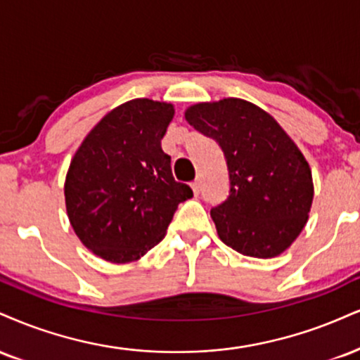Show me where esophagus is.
<instances>
[{
	"label": "esophagus",
	"instance_id": "34e87169",
	"mask_svg": "<svg viewBox=\"0 0 360 360\" xmlns=\"http://www.w3.org/2000/svg\"><path fill=\"white\" fill-rule=\"evenodd\" d=\"M191 188H193L194 196H198V194L201 193V183H199L198 179H196V181H193V183H191Z\"/></svg>",
	"mask_w": 360,
	"mask_h": 360
}]
</instances>
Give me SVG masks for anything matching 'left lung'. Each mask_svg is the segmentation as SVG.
<instances>
[{"label": "left lung", "mask_w": 360, "mask_h": 360, "mask_svg": "<svg viewBox=\"0 0 360 360\" xmlns=\"http://www.w3.org/2000/svg\"><path fill=\"white\" fill-rule=\"evenodd\" d=\"M186 120L214 139L226 159L228 198L211 207L223 243L255 258L287 250L314 199L310 167L292 139L274 117L241 98L198 103Z\"/></svg>", "instance_id": "left-lung-1"}]
</instances>
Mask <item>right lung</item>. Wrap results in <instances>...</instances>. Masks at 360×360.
<instances>
[{
  "instance_id": "add662e5",
  "label": "right lung",
  "mask_w": 360,
  "mask_h": 360,
  "mask_svg": "<svg viewBox=\"0 0 360 360\" xmlns=\"http://www.w3.org/2000/svg\"><path fill=\"white\" fill-rule=\"evenodd\" d=\"M172 117L171 103L136 98L103 117L73 155L68 218L82 243L107 262H132L154 248L179 202L193 198L161 147Z\"/></svg>"
}]
</instances>
